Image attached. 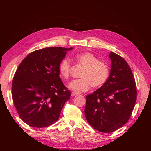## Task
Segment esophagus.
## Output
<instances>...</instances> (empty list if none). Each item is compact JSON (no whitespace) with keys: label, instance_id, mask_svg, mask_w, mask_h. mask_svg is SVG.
<instances>
[{"label":"esophagus","instance_id":"1","mask_svg":"<svg viewBox=\"0 0 151 151\" xmlns=\"http://www.w3.org/2000/svg\"><path fill=\"white\" fill-rule=\"evenodd\" d=\"M78 94H79V93H77V92H75V91H73V92H72V93H71L72 96H74L78 95Z\"/></svg>","mask_w":151,"mask_h":151}]
</instances>
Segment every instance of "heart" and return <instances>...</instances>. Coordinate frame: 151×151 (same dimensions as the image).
I'll use <instances>...</instances> for the list:
<instances>
[{"mask_svg":"<svg viewBox=\"0 0 151 151\" xmlns=\"http://www.w3.org/2000/svg\"><path fill=\"white\" fill-rule=\"evenodd\" d=\"M76 60L80 65L84 67L81 74V79L72 81L69 88L77 92H84L94 88H99L106 81L109 75V67L106 62L98 60L94 55L89 52L77 54ZM71 63L67 59H63L59 65V72L65 79L70 76Z\"/></svg>","mask_w":151,"mask_h":151,"instance_id":"heart-1","label":"heart"}]
</instances>
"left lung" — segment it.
I'll return each mask as SVG.
<instances>
[{
	"label": "left lung",
	"mask_w": 151,
	"mask_h": 151,
	"mask_svg": "<svg viewBox=\"0 0 151 151\" xmlns=\"http://www.w3.org/2000/svg\"><path fill=\"white\" fill-rule=\"evenodd\" d=\"M110 74L105 83L86 96L85 116L90 125L110 133L124 125L133 111L137 98L136 84L125 60L110 52Z\"/></svg>",
	"instance_id": "left-lung-1"
}]
</instances>
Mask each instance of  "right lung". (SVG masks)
<instances>
[{
	"label": "right lung",
	"mask_w": 151,
	"mask_h": 151,
	"mask_svg": "<svg viewBox=\"0 0 151 151\" xmlns=\"http://www.w3.org/2000/svg\"><path fill=\"white\" fill-rule=\"evenodd\" d=\"M72 48L36 50L18 67L12 80V97L19 117L26 124L43 128L58 120L71 95L59 76V65Z\"/></svg>",
	"instance_id": "1"
}]
</instances>
